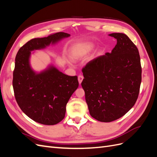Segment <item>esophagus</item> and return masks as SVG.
Here are the masks:
<instances>
[{
  "label": "esophagus",
  "instance_id": "34e87169",
  "mask_svg": "<svg viewBox=\"0 0 157 157\" xmlns=\"http://www.w3.org/2000/svg\"><path fill=\"white\" fill-rule=\"evenodd\" d=\"M83 78H84V77H83L82 75H79V76H78V80L79 84H81Z\"/></svg>",
  "mask_w": 157,
  "mask_h": 157
}]
</instances>
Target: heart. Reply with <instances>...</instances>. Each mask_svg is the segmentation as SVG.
<instances>
[{
  "label": "heart",
  "mask_w": 157,
  "mask_h": 157,
  "mask_svg": "<svg viewBox=\"0 0 157 157\" xmlns=\"http://www.w3.org/2000/svg\"><path fill=\"white\" fill-rule=\"evenodd\" d=\"M93 48V45L90 43H86L79 45L73 50L72 56L74 58H78L86 54Z\"/></svg>",
  "instance_id": "1"
}]
</instances>
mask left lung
<instances>
[{
    "mask_svg": "<svg viewBox=\"0 0 157 157\" xmlns=\"http://www.w3.org/2000/svg\"><path fill=\"white\" fill-rule=\"evenodd\" d=\"M117 43L111 52L84 66L81 83L89 112L103 122L124 116L134 105L140 93L141 66L138 49L124 33H111Z\"/></svg>",
    "mask_w": 157,
    "mask_h": 157,
    "instance_id": "1",
    "label": "left lung"
}]
</instances>
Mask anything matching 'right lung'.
<instances>
[{"label": "right lung", "mask_w": 157, "mask_h": 157, "mask_svg": "<svg viewBox=\"0 0 157 157\" xmlns=\"http://www.w3.org/2000/svg\"><path fill=\"white\" fill-rule=\"evenodd\" d=\"M70 35L58 32L33 39L18 50L13 72V88L21 111L34 121L54 125L65 115L66 105L78 86L77 76L71 77L54 67L36 74L29 65L31 51L44 48Z\"/></svg>", "instance_id": "add662e5"}]
</instances>
